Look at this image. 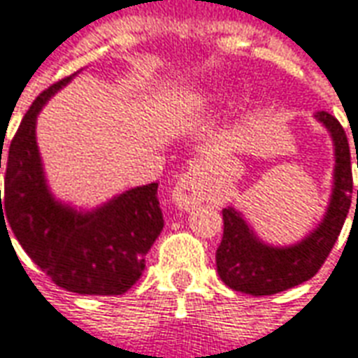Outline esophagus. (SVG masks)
<instances>
[{
  "label": "esophagus",
  "instance_id": "obj_1",
  "mask_svg": "<svg viewBox=\"0 0 358 358\" xmlns=\"http://www.w3.org/2000/svg\"><path fill=\"white\" fill-rule=\"evenodd\" d=\"M203 197L201 172L189 169L186 174H182L172 189V203L182 210H192L195 205H199Z\"/></svg>",
  "mask_w": 358,
  "mask_h": 358
}]
</instances>
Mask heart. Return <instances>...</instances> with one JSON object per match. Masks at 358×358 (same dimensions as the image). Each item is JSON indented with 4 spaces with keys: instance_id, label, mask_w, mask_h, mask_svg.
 <instances>
[{
    "instance_id": "1",
    "label": "heart",
    "mask_w": 358,
    "mask_h": 358,
    "mask_svg": "<svg viewBox=\"0 0 358 358\" xmlns=\"http://www.w3.org/2000/svg\"><path fill=\"white\" fill-rule=\"evenodd\" d=\"M224 95H226V92H218L217 95H213V99H215V101H220V99H222Z\"/></svg>"
}]
</instances>
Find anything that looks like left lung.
Here are the masks:
<instances>
[{
  "label": "left lung",
  "mask_w": 358,
  "mask_h": 358,
  "mask_svg": "<svg viewBox=\"0 0 358 358\" xmlns=\"http://www.w3.org/2000/svg\"><path fill=\"white\" fill-rule=\"evenodd\" d=\"M315 118L330 134L336 161L326 213L299 241L292 245H270L257 236L240 210L226 207L222 210L224 234L217 249V272L220 280L236 292L259 297L285 292L307 282L320 270L343 228L353 194L349 141L338 118L330 113L318 110Z\"/></svg>",
  "instance_id": "1"
}]
</instances>
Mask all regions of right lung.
<instances>
[{"instance_id": "obj_1", "label": "right lung", "mask_w": 358, "mask_h": 358, "mask_svg": "<svg viewBox=\"0 0 358 358\" xmlns=\"http://www.w3.org/2000/svg\"><path fill=\"white\" fill-rule=\"evenodd\" d=\"M78 73L42 92L22 118L7 151L0 226H11L28 257L59 287L80 295H122L141 276L145 255L164 226L159 184L126 189L88 210L53 195L36 122L45 103Z\"/></svg>"}]
</instances>
